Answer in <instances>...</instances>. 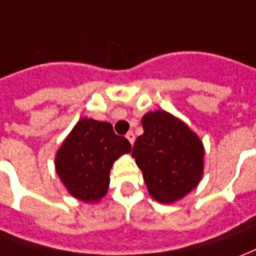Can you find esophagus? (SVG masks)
<instances>
[{"instance_id":"1","label":"esophagus","mask_w":256,"mask_h":256,"mask_svg":"<svg viewBox=\"0 0 256 256\" xmlns=\"http://www.w3.org/2000/svg\"><path fill=\"white\" fill-rule=\"evenodd\" d=\"M126 138H128V142H130V144L133 146V144H134V140H136V137H134L133 132H128V133L126 134Z\"/></svg>"}]
</instances>
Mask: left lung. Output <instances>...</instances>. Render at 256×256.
I'll return each mask as SVG.
<instances>
[{
	"instance_id": "obj_1",
	"label": "left lung",
	"mask_w": 256,
	"mask_h": 256,
	"mask_svg": "<svg viewBox=\"0 0 256 256\" xmlns=\"http://www.w3.org/2000/svg\"><path fill=\"white\" fill-rule=\"evenodd\" d=\"M141 124L144 133L137 137L132 155L148 192L160 204L176 202L202 178V140L187 123L166 110L148 112Z\"/></svg>"
}]
</instances>
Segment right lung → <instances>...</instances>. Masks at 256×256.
<instances>
[{"instance_id": "obj_1", "label": "right lung", "mask_w": 256, "mask_h": 256, "mask_svg": "<svg viewBox=\"0 0 256 256\" xmlns=\"http://www.w3.org/2000/svg\"><path fill=\"white\" fill-rule=\"evenodd\" d=\"M132 151L128 138L112 124L82 118L55 155V170L66 191L83 202H100L108 192L115 160Z\"/></svg>"}]
</instances>
